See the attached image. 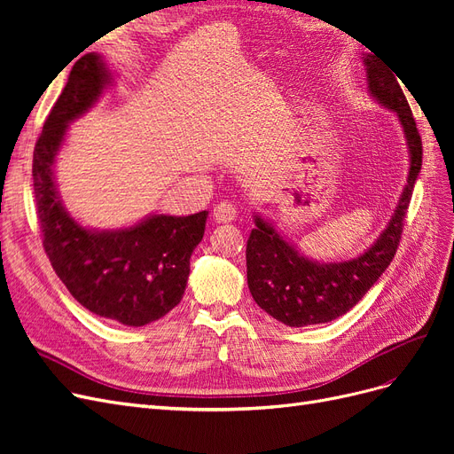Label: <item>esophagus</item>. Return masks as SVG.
<instances>
[{"instance_id": "34e87169", "label": "esophagus", "mask_w": 454, "mask_h": 454, "mask_svg": "<svg viewBox=\"0 0 454 454\" xmlns=\"http://www.w3.org/2000/svg\"><path fill=\"white\" fill-rule=\"evenodd\" d=\"M212 215H214V219H215L217 223H231V222H235L239 212H237V208L232 204L219 202L215 208H214Z\"/></svg>"}]
</instances>
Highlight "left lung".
I'll return each instance as SVG.
<instances>
[{
  "mask_svg": "<svg viewBox=\"0 0 454 454\" xmlns=\"http://www.w3.org/2000/svg\"><path fill=\"white\" fill-rule=\"evenodd\" d=\"M364 66L369 94L394 112L403 129L409 153L407 184L377 240L364 254L345 261L322 263L301 254L269 219L259 212L254 215L255 227L246 244L250 294L267 314L290 327L339 318L380 278L400 244L403 217L422 167V142L405 94L395 79L397 75L384 67L375 54L364 57Z\"/></svg>",
  "mask_w": 454,
  "mask_h": 454,
  "instance_id": "left-lung-1",
  "label": "left lung"
}]
</instances>
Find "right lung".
<instances>
[{"label": "right lung", "mask_w": 454, "mask_h": 454, "mask_svg": "<svg viewBox=\"0 0 454 454\" xmlns=\"http://www.w3.org/2000/svg\"><path fill=\"white\" fill-rule=\"evenodd\" d=\"M114 81L98 52L75 62L34 149V193L45 252L67 292L102 318L140 327L162 318L182 301L189 259L204 237L208 212L149 214L119 229L85 227L67 212L54 177L59 151L67 127Z\"/></svg>", "instance_id": "add662e5"}]
</instances>
